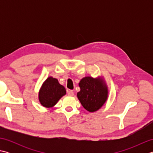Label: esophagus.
Here are the masks:
<instances>
[{
	"mask_svg": "<svg viewBox=\"0 0 153 153\" xmlns=\"http://www.w3.org/2000/svg\"><path fill=\"white\" fill-rule=\"evenodd\" d=\"M68 95L69 96H73L74 95V91L72 90L68 91Z\"/></svg>",
	"mask_w": 153,
	"mask_h": 153,
	"instance_id": "esophagus-1",
	"label": "esophagus"
}]
</instances>
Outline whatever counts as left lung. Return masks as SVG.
I'll use <instances>...</instances> for the list:
<instances>
[{"label":"left lung","instance_id":"left-lung-1","mask_svg":"<svg viewBox=\"0 0 153 153\" xmlns=\"http://www.w3.org/2000/svg\"><path fill=\"white\" fill-rule=\"evenodd\" d=\"M77 93L83 108L90 112H96L105 105L108 97V87L103 76H86L79 83Z\"/></svg>","mask_w":153,"mask_h":153}]
</instances>
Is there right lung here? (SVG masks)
I'll return each instance as SVG.
<instances>
[{
  "instance_id": "obj_1",
  "label": "right lung",
  "mask_w": 153,
  "mask_h": 153,
  "mask_svg": "<svg viewBox=\"0 0 153 153\" xmlns=\"http://www.w3.org/2000/svg\"><path fill=\"white\" fill-rule=\"evenodd\" d=\"M66 94V89L60 85L58 80L49 76L43 83L39 89V101L45 108H52Z\"/></svg>"
}]
</instances>
